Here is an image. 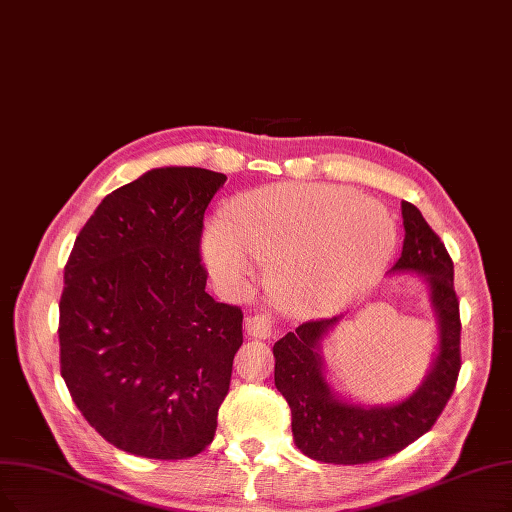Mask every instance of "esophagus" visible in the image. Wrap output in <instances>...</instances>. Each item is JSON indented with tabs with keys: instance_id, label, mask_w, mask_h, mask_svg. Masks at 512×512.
<instances>
[{
	"instance_id": "34e87169",
	"label": "esophagus",
	"mask_w": 512,
	"mask_h": 512,
	"mask_svg": "<svg viewBox=\"0 0 512 512\" xmlns=\"http://www.w3.org/2000/svg\"><path fill=\"white\" fill-rule=\"evenodd\" d=\"M275 330V321L269 313H258V315H252L245 319V332H248V336L252 338H269Z\"/></svg>"
}]
</instances>
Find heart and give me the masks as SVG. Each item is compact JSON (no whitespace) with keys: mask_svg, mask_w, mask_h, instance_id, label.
I'll return each instance as SVG.
<instances>
[{"mask_svg":"<svg viewBox=\"0 0 512 512\" xmlns=\"http://www.w3.org/2000/svg\"><path fill=\"white\" fill-rule=\"evenodd\" d=\"M397 245L380 201L327 185H271L239 195L203 235V258L233 288L260 262L275 264L281 294L300 309L344 302L372 285Z\"/></svg>","mask_w":512,"mask_h":512,"instance_id":"1","label":"heart"}]
</instances>
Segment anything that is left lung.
<instances>
[{"label": "left lung", "mask_w": 512, "mask_h": 512, "mask_svg": "<svg viewBox=\"0 0 512 512\" xmlns=\"http://www.w3.org/2000/svg\"><path fill=\"white\" fill-rule=\"evenodd\" d=\"M403 252L391 273L422 275L439 323V353L416 391L393 405L338 399L325 380L321 340L342 319L306 321L275 342V386L292 410L294 443L327 464H367L401 452L431 431L452 397L460 372V302L454 262L420 210L401 203Z\"/></svg>", "instance_id": "8db88e82"}]
</instances>
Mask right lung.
I'll return each mask as SVG.
<instances>
[{
	"instance_id": "add662e5",
	"label": "right lung",
	"mask_w": 512,
	"mask_h": 512,
	"mask_svg": "<svg viewBox=\"0 0 512 512\" xmlns=\"http://www.w3.org/2000/svg\"><path fill=\"white\" fill-rule=\"evenodd\" d=\"M227 176L155 168L100 201L60 296V376L90 426L151 460H185L216 433L243 342L239 306L206 292L203 214Z\"/></svg>"
}]
</instances>
